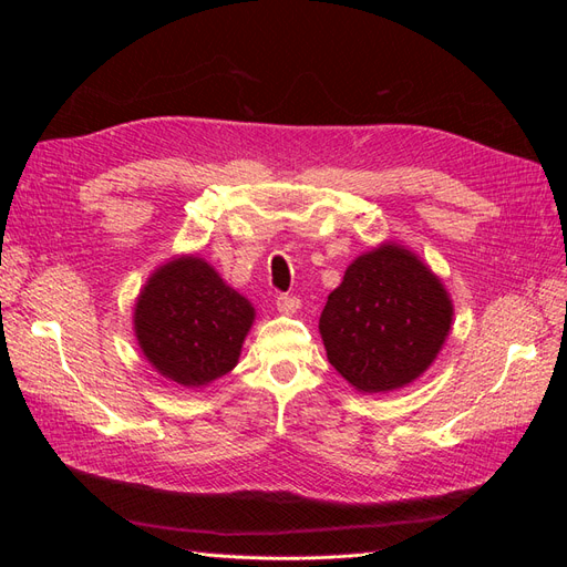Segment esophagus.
<instances>
[{
    "label": "esophagus",
    "instance_id": "obj_1",
    "mask_svg": "<svg viewBox=\"0 0 567 567\" xmlns=\"http://www.w3.org/2000/svg\"><path fill=\"white\" fill-rule=\"evenodd\" d=\"M277 310H279L281 315H293V312H298V310H300V298L288 296V293L279 296V298H277Z\"/></svg>",
    "mask_w": 567,
    "mask_h": 567
}]
</instances>
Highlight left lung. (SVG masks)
I'll list each match as a JSON object with an SVG mask.
<instances>
[{
	"instance_id": "left-lung-1",
	"label": "left lung",
	"mask_w": 567,
	"mask_h": 567,
	"mask_svg": "<svg viewBox=\"0 0 567 567\" xmlns=\"http://www.w3.org/2000/svg\"><path fill=\"white\" fill-rule=\"evenodd\" d=\"M450 326L447 290L394 244L359 255L319 319L329 362L362 392H388L419 379Z\"/></svg>"
}]
</instances>
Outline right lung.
I'll return each mask as SVG.
<instances>
[{"instance_id": "1", "label": "right lung", "mask_w": 567, "mask_h": 567, "mask_svg": "<svg viewBox=\"0 0 567 567\" xmlns=\"http://www.w3.org/2000/svg\"><path fill=\"white\" fill-rule=\"evenodd\" d=\"M252 319V305L200 257L161 267L134 307L136 340L148 362L188 388L236 367Z\"/></svg>"}]
</instances>
